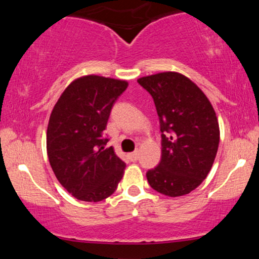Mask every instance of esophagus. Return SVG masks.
Instances as JSON below:
<instances>
[{"instance_id": "esophagus-1", "label": "esophagus", "mask_w": 259, "mask_h": 259, "mask_svg": "<svg viewBox=\"0 0 259 259\" xmlns=\"http://www.w3.org/2000/svg\"><path fill=\"white\" fill-rule=\"evenodd\" d=\"M127 157H129V159L132 160V162H135V160L139 159V152L138 151H135V152H132L127 154Z\"/></svg>"}]
</instances>
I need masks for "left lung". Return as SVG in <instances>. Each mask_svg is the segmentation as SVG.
Returning <instances> with one entry per match:
<instances>
[{
    "label": "left lung",
    "mask_w": 259,
    "mask_h": 259,
    "mask_svg": "<svg viewBox=\"0 0 259 259\" xmlns=\"http://www.w3.org/2000/svg\"><path fill=\"white\" fill-rule=\"evenodd\" d=\"M138 82L152 96L162 133V159L147 171L153 190L169 197L190 194L212 168L219 124L212 103L187 76L164 72Z\"/></svg>",
    "instance_id": "obj_1"
}]
</instances>
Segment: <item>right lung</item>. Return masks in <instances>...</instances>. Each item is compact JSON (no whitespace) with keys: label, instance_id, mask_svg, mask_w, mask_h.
<instances>
[{"label":"right lung","instance_id":"obj_1","mask_svg":"<svg viewBox=\"0 0 259 259\" xmlns=\"http://www.w3.org/2000/svg\"><path fill=\"white\" fill-rule=\"evenodd\" d=\"M127 81L100 75L70 82L53 107L47 126L50 164L61 185L80 201L100 202L117 189L125 163L106 147L113 103Z\"/></svg>","mask_w":259,"mask_h":259}]
</instances>
